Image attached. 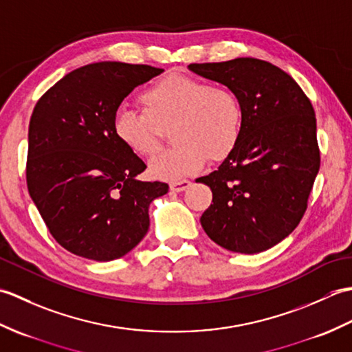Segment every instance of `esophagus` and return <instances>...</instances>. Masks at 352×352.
<instances>
[{
    "instance_id": "1",
    "label": "esophagus",
    "mask_w": 352,
    "mask_h": 352,
    "mask_svg": "<svg viewBox=\"0 0 352 352\" xmlns=\"http://www.w3.org/2000/svg\"><path fill=\"white\" fill-rule=\"evenodd\" d=\"M190 184L192 183L189 180H178V182H172L169 184V188H170V190H174V192H183L186 189H189Z\"/></svg>"
}]
</instances>
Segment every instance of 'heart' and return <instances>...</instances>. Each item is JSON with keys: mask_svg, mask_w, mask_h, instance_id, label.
<instances>
[{"mask_svg": "<svg viewBox=\"0 0 352 352\" xmlns=\"http://www.w3.org/2000/svg\"><path fill=\"white\" fill-rule=\"evenodd\" d=\"M144 111L121 107L111 130L130 153L153 155L160 146L157 126H170L175 146L149 162V172L162 180L197 174L207 160L222 162L233 154L243 129V107L226 86L180 74L155 81L140 95Z\"/></svg>", "mask_w": 352, "mask_h": 352, "instance_id": "b5f03b06", "label": "heart"}]
</instances>
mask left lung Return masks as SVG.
<instances>
[{
  "instance_id": "obj_1",
  "label": "left lung",
  "mask_w": 352,
  "mask_h": 352,
  "mask_svg": "<svg viewBox=\"0 0 352 352\" xmlns=\"http://www.w3.org/2000/svg\"><path fill=\"white\" fill-rule=\"evenodd\" d=\"M189 69L231 89L243 107L233 154L197 180L213 193L201 226L228 251L272 248L302 219L319 172L311 102L289 74L258 58L192 63Z\"/></svg>"
}]
</instances>
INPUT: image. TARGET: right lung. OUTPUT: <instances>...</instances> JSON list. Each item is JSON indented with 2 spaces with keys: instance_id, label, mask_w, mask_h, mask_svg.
Segmentation results:
<instances>
[{
  "instance_id": "right-lung-1",
  "label": "right lung",
  "mask_w": 352,
  "mask_h": 352,
  "mask_svg": "<svg viewBox=\"0 0 352 352\" xmlns=\"http://www.w3.org/2000/svg\"><path fill=\"white\" fill-rule=\"evenodd\" d=\"M162 72L149 65L91 63L66 74L34 106L28 193L51 236L76 256H125L146 234L149 204L168 193L166 183L136 180L146 164L111 130L125 96Z\"/></svg>"
}]
</instances>
